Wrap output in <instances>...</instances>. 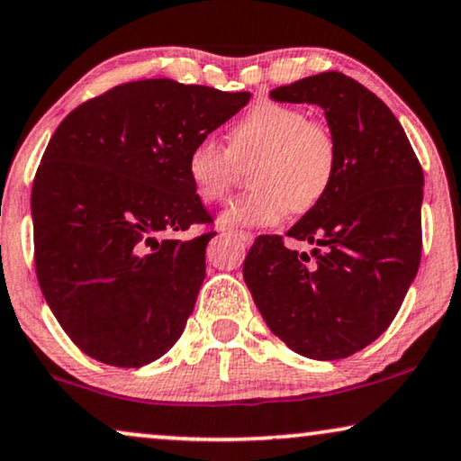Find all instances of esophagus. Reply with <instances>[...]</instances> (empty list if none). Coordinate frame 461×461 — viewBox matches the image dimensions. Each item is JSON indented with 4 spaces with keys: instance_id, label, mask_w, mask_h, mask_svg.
Instances as JSON below:
<instances>
[{
    "instance_id": "1",
    "label": "esophagus",
    "mask_w": 461,
    "mask_h": 461,
    "mask_svg": "<svg viewBox=\"0 0 461 461\" xmlns=\"http://www.w3.org/2000/svg\"><path fill=\"white\" fill-rule=\"evenodd\" d=\"M230 232H232V235H235V237L241 239V241H243L245 245H249L251 241H254V235H251V232H248V230H230Z\"/></svg>"
}]
</instances>
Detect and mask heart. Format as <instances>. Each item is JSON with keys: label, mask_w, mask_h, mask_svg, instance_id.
Wrapping results in <instances>:
<instances>
[{"label": "heart", "mask_w": 461, "mask_h": 461, "mask_svg": "<svg viewBox=\"0 0 461 461\" xmlns=\"http://www.w3.org/2000/svg\"><path fill=\"white\" fill-rule=\"evenodd\" d=\"M256 188L232 201L226 224L268 226L308 213L331 191L338 174L336 138L295 106L262 100L229 128V149L199 140L186 157L188 180L205 203H222L249 167Z\"/></svg>", "instance_id": "heart-1"}]
</instances>
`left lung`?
<instances>
[{
	"instance_id": "8db88e82",
	"label": "left lung",
	"mask_w": 461,
	"mask_h": 461,
	"mask_svg": "<svg viewBox=\"0 0 461 461\" xmlns=\"http://www.w3.org/2000/svg\"><path fill=\"white\" fill-rule=\"evenodd\" d=\"M276 103L319 104L338 144L331 191L287 237L262 235L243 262L270 331L302 357L336 361L393 323L421 258L424 172L393 111L344 73L275 87Z\"/></svg>"
}]
</instances>
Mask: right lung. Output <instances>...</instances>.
Returning <instances> with one entry per match:
<instances>
[{"label": "right lung", "instance_id": "add662e5", "mask_svg": "<svg viewBox=\"0 0 461 461\" xmlns=\"http://www.w3.org/2000/svg\"><path fill=\"white\" fill-rule=\"evenodd\" d=\"M249 92L172 79L111 87L62 119L37 167L35 273L50 311L87 357L142 367L185 331L216 232L186 174L199 140Z\"/></svg>", "mask_w": 461, "mask_h": 461}]
</instances>
